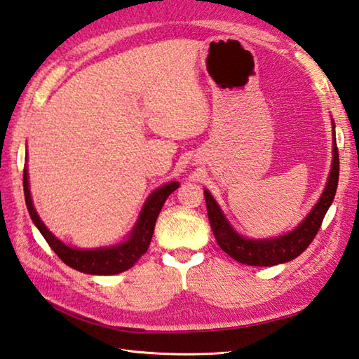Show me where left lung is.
Listing matches in <instances>:
<instances>
[{"label":"left lung","instance_id":"left-lung-1","mask_svg":"<svg viewBox=\"0 0 359 359\" xmlns=\"http://www.w3.org/2000/svg\"><path fill=\"white\" fill-rule=\"evenodd\" d=\"M337 182L339 152L336 146V133L333 123V161H331V171L328 175L327 187H325L320 199H318L317 204L312 207L308 217L299 223L298 227H295L292 232L284 233V236L276 238L252 240L242 237L229 224V221L226 219L210 191L204 190L207 215L208 221H210L213 236L217 238L221 250L226 254H229L232 259H236L240 264L252 266H271L289 262V260L298 257L317 236L325 215H327L330 205L333 204Z\"/></svg>","mask_w":359,"mask_h":359}]
</instances>
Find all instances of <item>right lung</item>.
I'll return each mask as SVG.
<instances>
[{"mask_svg":"<svg viewBox=\"0 0 359 359\" xmlns=\"http://www.w3.org/2000/svg\"><path fill=\"white\" fill-rule=\"evenodd\" d=\"M179 188V182H168L166 185L157 188L151 196L147 198L144 207L140 213V218L136 221L133 231L130 232L128 238L116 246L95 248V250H80V248H70L62 243L60 238H56L51 233L47 226L39 218L32 199L29 194V182L28 171H23V191L26 207H28L29 217L32 223L47 240L51 250H53L64 264L72 266L78 271L88 273V275H117L122 273L138 262V259L147 251L149 245L154 236L155 221H157L160 210L169 194Z\"/></svg>","mask_w":359,"mask_h":359,"instance_id":"1","label":"right lung"}]
</instances>
